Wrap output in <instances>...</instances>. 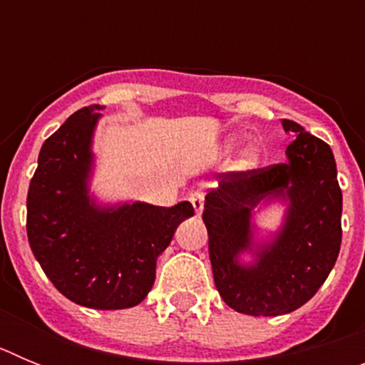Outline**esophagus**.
Wrapping results in <instances>:
<instances>
[{
  "mask_svg": "<svg viewBox=\"0 0 365 365\" xmlns=\"http://www.w3.org/2000/svg\"><path fill=\"white\" fill-rule=\"evenodd\" d=\"M188 199H190V202H192L195 214L197 215L201 214L202 206H205V193H202V190H192Z\"/></svg>",
  "mask_w": 365,
  "mask_h": 365,
  "instance_id": "esophagus-1",
  "label": "esophagus"
}]
</instances>
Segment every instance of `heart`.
Segmentation results:
<instances>
[{"label":"heart","mask_w":365,"mask_h":365,"mask_svg":"<svg viewBox=\"0 0 365 365\" xmlns=\"http://www.w3.org/2000/svg\"><path fill=\"white\" fill-rule=\"evenodd\" d=\"M257 163V155L256 151H247V153L243 155V159H241V164H243L245 168H250L254 166V164Z\"/></svg>","instance_id":"obj_1"}]
</instances>
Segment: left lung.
<instances>
[{"label": "left lung", "instance_id": "obj_1", "mask_svg": "<svg viewBox=\"0 0 365 365\" xmlns=\"http://www.w3.org/2000/svg\"><path fill=\"white\" fill-rule=\"evenodd\" d=\"M289 163L247 172H227L205 197L214 283L228 307L250 316L296 311L318 292L336 263L341 243V190L333 151L322 138L292 120ZM269 192L292 199L287 222L277 241L262 249L254 267L235 257L250 246V212Z\"/></svg>", "mask_w": 365, "mask_h": 365}]
</instances>
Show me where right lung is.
I'll list each match as a JSON object with an SVG mask.
<instances>
[{"label": "right lung", "mask_w": 365, "mask_h": 365, "mask_svg": "<svg viewBox=\"0 0 365 365\" xmlns=\"http://www.w3.org/2000/svg\"><path fill=\"white\" fill-rule=\"evenodd\" d=\"M98 109H78L41 146L29 186L27 235L45 276L67 299L113 311L146 298L157 257L193 206L133 202L96 210L87 197V175Z\"/></svg>", "instance_id": "right-lung-1"}]
</instances>
